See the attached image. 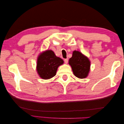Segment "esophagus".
Returning <instances> with one entry per match:
<instances>
[{
    "mask_svg": "<svg viewBox=\"0 0 124 124\" xmlns=\"http://www.w3.org/2000/svg\"><path fill=\"white\" fill-rule=\"evenodd\" d=\"M64 62H65L66 63H68V58L65 59H64Z\"/></svg>",
    "mask_w": 124,
    "mask_h": 124,
    "instance_id": "obj_1",
    "label": "esophagus"
}]
</instances>
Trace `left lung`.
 Here are the masks:
<instances>
[{
    "label": "left lung",
    "mask_w": 124,
    "mask_h": 124,
    "mask_svg": "<svg viewBox=\"0 0 124 124\" xmlns=\"http://www.w3.org/2000/svg\"><path fill=\"white\" fill-rule=\"evenodd\" d=\"M69 64L72 68L74 76L77 78H84L88 76L91 62L81 52L77 51L73 52L72 57L69 59Z\"/></svg>",
    "instance_id": "1"
}]
</instances>
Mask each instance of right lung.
I'll list each match as a JSON object with an SVG mask.
<instances>
[{
    "mask_svg": "<svg viewBox=\"0 0 124 124\" xmlns=\"http://www.w3.org/2000/svg\"><path fill=\"white\" fill-rule=\"evenodd\" d=\"M63 63V60L57 57L53 51L47 50L38 56L37 64V72L42 79H50L55 76L58 67Z\"/></svg>",
    "mask_w": 124,
    "mask_h": 124,
    "instance_id": "add662e5",
    "label": "right lung"
}]
</instances>
